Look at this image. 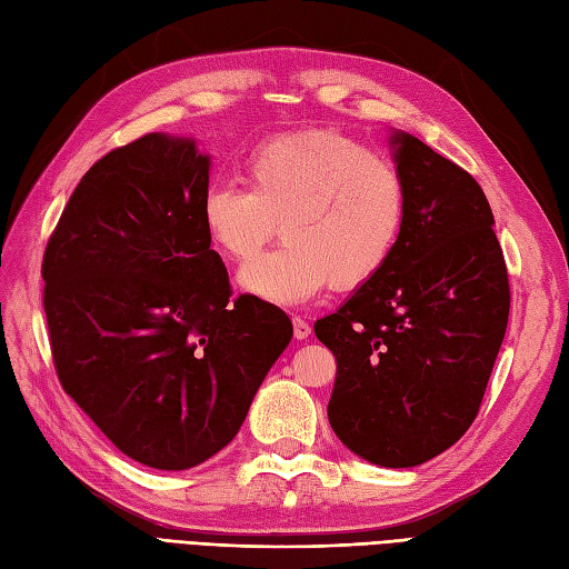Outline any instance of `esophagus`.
I'll return each instance as SVG.
<instances>
[{"label": "esophagus", "mask_w": 569, "mask_h": 569, "mask_svg": "<svg viewBox=\"0 0 569 569\" xmlns=\"http://www.w3.org/2000/svg\"><path fill=\"white\" fill-rule=\"evenodd\" d=\"M312 333V327L305 322L302 317H293V337L298 339V341H305Z\"/></svg>", "instance_id": "1"}]
</instances>
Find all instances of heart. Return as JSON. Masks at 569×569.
Segmentation results:
<instances>
[{
  "instance_id": "obj_1",
  "label": "heart",
  "mask_w": 569,
  "mask_h": 569,
  "mask_svg": "<svg viewBox=\"0 0 569 569\" xmlns=\"http://www.w3.org/2000/svg\"><path fill=\"white\" fill-rule=\"evenodd\" d=\"M247 187L213 184L201 226L228 261H250L276 236L286 242L240 271V288L276 305H302L333 283L356 290L395 257L409 218L401 170L337 129H302L257 143L242 163Z\"/></svg>"
}]
</instances>
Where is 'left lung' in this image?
<instances>
[{
	"label": "left lung",
	"mask_w": 569,
	"mask_h": 569,
	"mask_svg": "<svg viewBox=\"0 0 569 569\" xmlns=\"http://www.w3.org/2000/svg\"><path fill=\"white\" fill-rule=\"evenodd\" d=\"M391 146L409 192L403 238L315 333L337 358L331 430L366 461L409 469L476 420L505 339L509 279L480 184L411 134Z\"/></svg>",
	"instance_id": "left-lung-1"
}]
</instances>
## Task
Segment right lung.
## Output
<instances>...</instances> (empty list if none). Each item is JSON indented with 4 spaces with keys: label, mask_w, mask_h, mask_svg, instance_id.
Masks as SVG:
<instances>
[{
    "label": "right lung",
    "mask_w": 569,
    "mask_h": 569,
    "mask_svg": "<svg viewBox=\"0 0 569 569\" xmlns=\"http://www.w3.org/2000/svg\"><path fill=\"white\" fill-rule=\"evenodd\" d=\"M209 168L192 139L120 146L83 174L42 257L62 389L160 471L192 469L238 435L293 337L276 305L230 298L201 226Z\"/></svg>",
    "instance_id": "add662e5"
}]
</instances>
